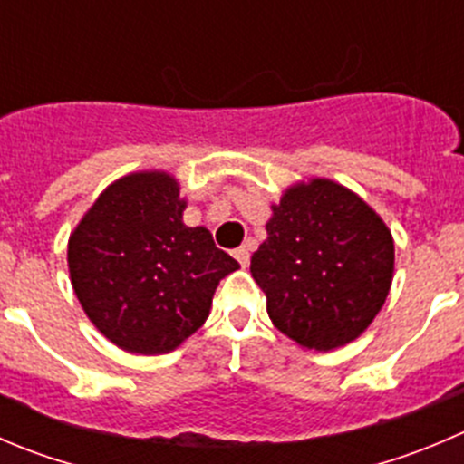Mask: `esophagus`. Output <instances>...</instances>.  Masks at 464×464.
Segmentation results:
<instances>
[{
	"label": "esophagus",
	"instance_id": "34e87169",
	"mask_svg": "<svg viewBox=\"0 0 464 464\" xmlns=\"http://www.w3.org/2000/svg\"><path fill=\"white\" fill-rule=\"evenodd\" d=\"M233 256H236V260L242 265V267H246V265H249V258H251L249 246H240V249L233 251Z\"/></svg>",
	"mask_w": 464,
	"mask_h": 464
}]
</instances>
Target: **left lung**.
Segmentation results:
<instances>
[{
    "instance_id": "left-lung-1",
    "label": "left lung",
    "mask_w": 464,
    "mask_h": 464,
    "mask_svg": "<svg viewBox=\"0 0 464 464\" xmlns=\"http://www.w3.org/2000/svg\"><path fill=\"white\" fill-rule=\"evenodd\" d=\"M272 210L249 269L274 326L314 352L356 340L392 285L394 242L383 219L326 179L290 188Z\"/></svg>"
}]
</instances>
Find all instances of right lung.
Here are the masks:
<instances>
[{"label": "right lung", "mask_w": 464, "mask_h": 464, "mask_svg": "<svg viewBox=\"0 0 464 464\" xmlns=\"http://www.w3.org/2000/svg\"><path fill=\"white\" fill-rule=\"evenodd\" d=\"M183 208L172 177L129 174L99 195L72 233L76 296L124 352L177 349L206 322L219 281L240 267L206 228L183 224Z\"/></svg>", "instance_id": "obj_1"}]
</instances>
